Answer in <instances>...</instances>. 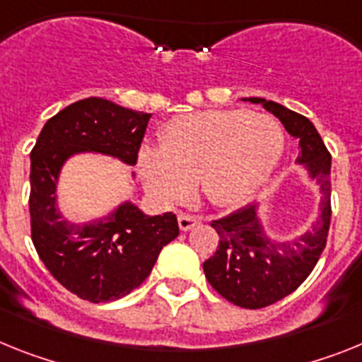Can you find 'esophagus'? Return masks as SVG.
<instances>
[{"label": "esophagus", "instance_id": "obj_1", "mask_svg": "<svg viewBox=\"0 0 362 362\" xmlns=\"http://www.w3.org/2000/svg\"><path fill=\"white\" fill-rule=\"evenodd\" d=\"M200 222H202L200 216L185 215V213H180V215H178V226H180L182 231H189L191 228H194V226L200 224Z\"/></svg>", "mask_w": 362, "mask_h": 362}]
</instances>
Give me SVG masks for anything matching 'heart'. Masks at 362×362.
<instances>
[{"label": "heart", "mask_w": 362, "mask_h": 362, "mask_svg": "<svg viewBox=\"0 0 362 362\" xmlns=\"http://www.w3.org/2000/svg\"><path fill=\"white\" fill-rule=\"evenodd\" d=\"M284 153V133L268 115L213 109L165 125L160 147H142L138 168L160 204L184 200L197 182L213 206H244L268 184Z\"/></svg>", "instance_id": "1"}]
</instances>
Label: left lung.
I'll return each instance as SVG.
<instances>
[{"label":"left lung","mask_w":362,"mask_h":362,"mask_svg":"<svg viewBox=\"0 0 362 362\" xmlns=\"http://www.w3.org/2000/svg\"><path fill=\"white\" fill-rule=\"evenodd\" d=\"M240 100L260 103L298 140L300 151L295 163L304 169L308 180L317 185L320 194L319 216L310 229L293 238L269 235L257 202L211 222L220 240L215 255L204 262L206 279L235 306L259 310L297 290L325 251L332 218V156L306 116L266 98L251 96Z\"/></svg>","instance_id":"obj_1"}]
</instances>
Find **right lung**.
<instances>
[{"mask_svg":"<svg viewBox=\"0 0 362 362\" xmlns=\"http://www.w3.org/2000/svg\"><path fill=\"white\" fill-rule=\"evenodd\" d=\"M149 118L96 96L78 100L47 120L30 153L37 255L59 284L89 303H111L138 288L180 229L173 213L146 215L131 200L89 222L69 220L59 209V177L72 156L86 153L134 165Z\"/></svg>","mask_w":362,"mask_h":362,"instance_id":"obj_1","label":"right lung"}]
</instances>
